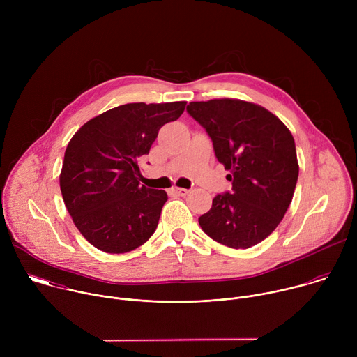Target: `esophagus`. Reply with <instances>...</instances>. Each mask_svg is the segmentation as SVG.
I'll return each instance as SVG.
<instances>
[{
  "label": "esophagus",
  "mask_w": 357,
  "mask_h": 357,
  "mask_svg": "<svg viewBox=\"0 0 357 357\" xmlns=\"http://www.w3.org/2000/svg\"><path fill=\"white\" fill-rule=\"evenodd\" d=\"M171 192H172L174 195H178V196H186V195L189 193V190L185 189V188H172Z\"/></svg>",
  "instance_id": "34e87169"
}]
</instances>
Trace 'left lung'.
<instances>
[{
  "instance_id": "8db88e82",
  "label": "left lung",
  "mask_w": 357,
  "mask_h": 357,
  "mask_svg": "<svg viewBox=\"0 0 357 357\" xmlns=\"http://www.w3.org/2000/svg\"><path fill=\"white\" fill-rule=\"evenodd\" d=\"M186 112L206 130L231 192L218 195L202 230L231 248L267 238L282 220L298 179L295 141L267 109L237 98L192 101Z\"/></svg>"
}]
</instances>
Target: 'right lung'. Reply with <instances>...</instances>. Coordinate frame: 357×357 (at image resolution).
Instances as JSON below:
<instances>
[{"instance_id": "add662e5", "label": "right lung", "mask_w": 357, "mask_h": 357, "mask_svg": "<svg viewBox=\"0 0 357 357\" xmlns=\"http://www.w3.org/2000/svg\"><path fill=\"white\" fill-rule=\"evenodd\" d=\"M185 106L186 101L119 106L89 120L69 141L61 190L75 226L96 248L128 252L154 234L168 195L139 185L138 158Z\"/></svg>"}]
</instances>
